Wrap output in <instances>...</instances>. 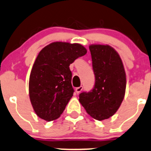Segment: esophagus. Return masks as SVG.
<instances>
[{"label":"esophagus","mask_w":151,"mask_h":151,"mask_svg":"<svg viewBox=\"0 0 151 151\" xmlns=\"http://www.w3.org/2000/svg\"><path fill=\"white\" fill-rule=\"evenodd\" d=\"M83 86H80V87H77V88H76V89H75V91H76V93H77V94H78V93H80V92L82 91V90H83Z\"/></svg>","instance_id":"esophagus-1"}]
</instances>
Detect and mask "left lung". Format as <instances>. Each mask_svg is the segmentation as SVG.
Segmentation results:
<instances>
[{
    "instance_id": "1",
    "label": "left lung",
    "mask_w": 151,
    "mask_h": 151,
    "mask_svg": "<svg viewBox=\"0 0 151 151\" xmlns=\"http://www.w3.org/2000/svg\"><path fill=\"white\" fill-rule=\"evenodd\" d=\"M95 75L94 87L80 94L79 101L96 120L112 116L119 109L126 88V74L116 50L108 45L89 46Z\"/></svg>"
}]
</instances>
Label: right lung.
<instances>
[{
	"label": "right lung",
	"mask_w": 151,
	"mask_h": 151,
	"mask_svg": "<svg viewBox=\"0 0 151 151\" xmlns=\"http://www.w3.org/2000/svg\"><path fill=\"white\" fill-rule=\"evenodd\" d=\"M86 53L82 45L65 42H54L39 52L29 83L31 103L39 117L49 122L62 114L74 91L69 65Z\"/></svg>",
	"instance_id": "right-lung-1"
}]
</instances>
